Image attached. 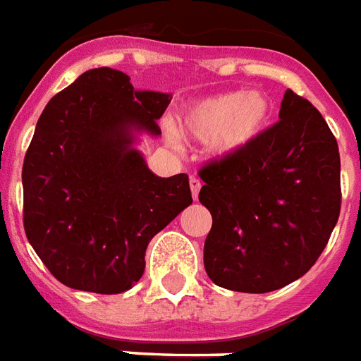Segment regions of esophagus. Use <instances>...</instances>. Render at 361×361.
Wrapping results in <instances>:
<instances>
[{
    "label": "esophagus",
    "mask_w": 361,
    "mask_h": 361,
    "mask_svg": "<svg viewBox=\"0 0 361 361\" xmlns=\"http://www.w3.org/2000/svg\"><path fill=\"white\" fill-rule=\"evenodd\" d=\"M189 185H191L192 199L197 200L199 199V192H200V187H202V181H200L199 178H195V176H192L191 180H189Z\"/></svg>",
    "instance_id": "34e87169"
}]
</instances>
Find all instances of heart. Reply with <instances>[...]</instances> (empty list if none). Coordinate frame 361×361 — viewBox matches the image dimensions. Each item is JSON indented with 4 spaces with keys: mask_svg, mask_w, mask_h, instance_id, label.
Here are the masks:
<instances>
[{
    "mask_svg": "<svg viewBox=\"0 0 361 361\" xmlns=\"http://www.w3.org/2000/svg\"><path fill=\"white\" fill-rule=\"evenodd\" d=\"M272 104L263 92H225L199 102L180 117L183 136L206 142L214 157H231L246 149L263 134Z\"/></svg>",
    "mask_w": 361,
    "mask_h": 361,
    "instance_id": "heart-1",
    "label": "heart"
}]
</instances>
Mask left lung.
I'll return each instance as SVG.
<instances>
[{"instance_id":"8db88e82","label":"left lung","mask_w":361,"mask_h":361,"mask_svg":"<svg viewBox=\"0 0 361 361\" xmlns=\"http://www.w3.org/2000/svg\"><path fill=\"white\" fill-rule=\"evenodd\" d=\"M280 121L199 172L212 214L204 269L214 284L267 293L310 271L341 212L337 140L309 100L286 90Z\"/></svg>"}]
</instances>
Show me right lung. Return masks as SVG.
Returning <instances> with one entry per match:
<instances>
[{
  "mask_svg": "<svg viewBox=\"0 0 361 361\" xmlns=\"http://www.w3.org/2000/svg\"><path fill=\"white\" fill-rule=\"evenodd\" d=\"M170 100L96 68L43 109L22 166L24 231L68 288L130 290L151 238L192 202L187 174L159 178L134 147L140 132L161 136L157 119Z\"/></svg>",
  "mask_w": 361,
  "mask_h": 361,
  "instance_id": "add662e5",
  "label": "right lung"
}]
</instances>
